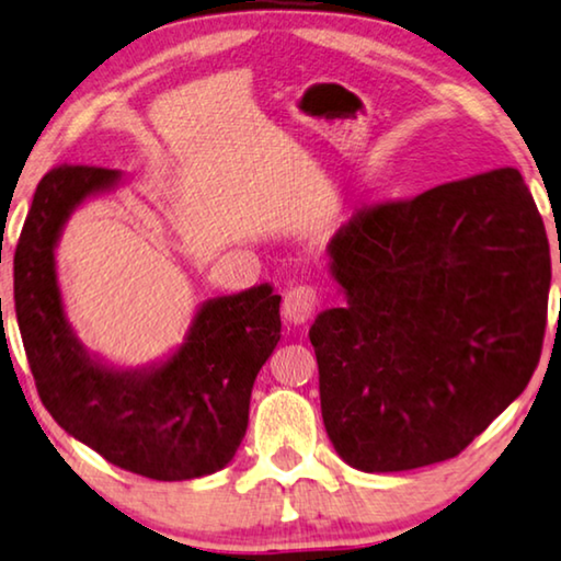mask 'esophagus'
Listing matches in <instances>:
<instances>
[{"mask_svg": "<svg viewBox=\"0 0 561 561\" xmlns=\"http://www.w3.org/2000/svg\"><path fill=\"white\" fill-rule=\"evenodd\" d=\"M316 304H319V296H316V290L311 286H296L288 290L286 298H283V316H286L288 323L300 327V323L311 319Z\"/></svg>", "mask_w": 561, "mask_h": 561, "instance_id": "esophagus-1", "label": "esophagus"}]
</instances>
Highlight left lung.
Returning a JSON list of instances; mask_svg holds the SVG:
<instances>
[{
    "label": "left lung",
    "mask_w": 561,
    "mask_h": 561,
    "mask_svg": "<svg viewBox=\"0 0 561 561\" xmlns=\"http://www.w3.org/2000/svg\"><path fill=\"white\" fill-rule=\"evenodd\" d=\"M346 304L308 331L339 458L397 473L456 458L537 369L549 242L516 169L364 209L329 242Z\"/></svg>",
    "instance_id": "1"
}]
</instances>
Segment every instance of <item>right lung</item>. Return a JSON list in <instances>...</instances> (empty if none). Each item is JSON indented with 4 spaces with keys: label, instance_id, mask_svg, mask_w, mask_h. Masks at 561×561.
Segmentation results:
<instances>
[{
    "label": "right lung",
    "instance_id": "obj_1",
    "mask_svg": "<svg viewBox=\"0 0 561 561\" xmlns=\"http://www.w3.org/2000/svg\"><path fill=\"white\" fill-rule=\"evenodd\" d=\"M124 180L118 169L62 164L37 184L14 253L24 352L55 422L113 466L153 481L213 476L245 437L255 377L280 341V296L261 283L207 298L182 344L144 367L88 352L65 313L58 245L72 213Z\"/></svg>",
    "mask_w": 561,
    "mask_h": 561
}]
</instances>
